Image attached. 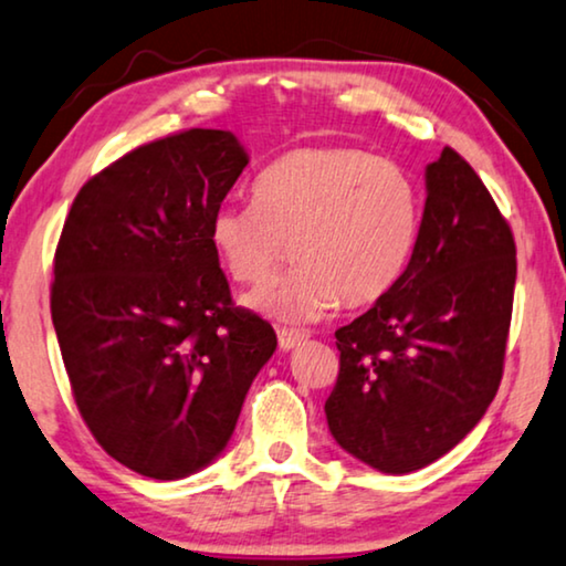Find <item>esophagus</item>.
Listing matches in <instances>:
<instances>
[{
	"mask_svg": "<svg viewBox=\"0 0 566 566\" xmlns=\"http://www.w3.org/2000/svg\"><path fill=\"white\" fill-rule=\"evenodd\" d=\"M304 339L306 335L298 329H277V345H281V350H293V347H298Z\"/></svg>",
	"mask_w": 566,
	"mask_h": 566,
	"instance_id": "obj_1",
	"label": "esophagus"
}]
</instances>
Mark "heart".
I'll return each mask as SVG.
<instances>
[{
  "mask_svg": "<svg viewBox=\"0 0 566 566\" xmlns=\"http://www.w3.org/2000/svg\"><path fill=\"white\" fill-rule=\"evenodd\" d=\"M422 231V192L405 165L358 146L285 151L252 185V203L216 208L208 242L237 283H262L291 254L298 265L244 298L277 322H314L343 298L376 304L401 281Z\"/></svg>",
  "mask_w": 566,
  "mask_h": 566,
  "instance_id": "b5f03b06",
  "label": "heart"
}]
</instances>
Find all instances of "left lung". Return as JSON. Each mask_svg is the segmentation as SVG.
<instances>
[{
    "mask_svg": "<svg viewBox=\"0 0 566 566\" xmlns=\"http://www.w3.org/2000/svg\"><path fill=\"white\" fill-rule=\"evenodd\" d=\"M422 231L401 281L335 332L332 438L384 474L459 446L500 389L515 293V239L490 190L446 146L424 169Z\"/></svg>",
    "mask_w": 566,
    "mask_h": 566,
    "instance_id": "obj_1",
    "label": "left lung"
}]
</instances>
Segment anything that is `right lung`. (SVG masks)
<instances>
[{"label":"right lung","mask_w":566,"mask_h":566,"mask_svg":"<svg viewBox=\"0 0 566 566\" xmlns=\"http://www.w3.org/2000/svg\"><path fill=\"white\" fill-rule=\"evenodd\" d=\"M247 161L229 130H180L84 182L64 221L51 285L61 358L92 436L142 476L208 467L275 353L208 242Z\"/></svg>","instance_id":"1"}]
</instances>
